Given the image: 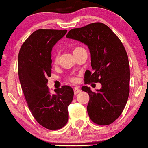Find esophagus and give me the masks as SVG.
I'll return each instance as SVG.
<instances>
[{
	"label": "esophagus",
	"instance_id": "1",
	"mask_svg": "<svg viewBox=\"0 0 148 148\" xmlns=\"http://www.w3.org/2000/svg\"><path fill=\"white\" fill-rule=\"evenodd\" d=\"M80 92V90L78 87H75L74 88V94L75 95H77V94Z\"/></svg>",
	"mask_w": 148,
	"mask_h": 148
}]
</instances>
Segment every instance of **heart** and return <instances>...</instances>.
Instances as JSON below:
<instances>
[{
    "instance_id": "1",
    "label": "heart",
    "mask_w": 148,
    "mask_h": 148,
    "mask_svg": "<svg viewBox=\"0 0 148 148\" xmlns=\"http://www.w3.org/2000/svg\"><path fill=\"white\" fill-rule=\"evenodd\" d=\"M82 50H84L83 48H82V47H75V48L73 49V52L74 55L76 54L77 53H78L79 51H80ZM53 64L54 65H56L58 64V61H59V55L58 54H56L55 56L54 57H53ZM69 80L71 81V82H73V83H76V82H77V80L76 77H70L69 78Z\"/></svg>"
}]
</instances>
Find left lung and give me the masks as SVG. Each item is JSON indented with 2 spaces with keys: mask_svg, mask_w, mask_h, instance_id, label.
<instances>
[{
  "mask_svg": "<svg viewBox=\"0 0 148 148\" xmlns=\"http://www.w3.org/2000/svg\"><path fill=\"white\" fill-rule=\"evenodd\" d=\"M66 37L84 43L90 49L93 71L85 72V85H101L96 92L87 86L82 87L90 96L89 116L97 125L111 124L121 114L130 92L129 61L123 44L109 27L101 23L71 29Z\"/></svg>",
  "mask_w": 148,
  "mask_h": 148,
  "instance_id": "8db88e82",
  "label": "left lung"
}]
</instances>
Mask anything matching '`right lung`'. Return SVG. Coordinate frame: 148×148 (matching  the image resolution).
I'll return each instance as SVG.
<instances>
[{
    "label": "right lung",
    "instance_id": "obj_1",
    "mask_svg": "<svg viewBox=\"0 0 148 148\" xmlns=\"http://www.w3.org/2000/svg\"><path fill=\"white\" fill-rule=\"evenodd\" d=\"M67 30L41 29L23 43L18 54V75L30 112L41 125L61 129L68 120V107L74 92L68 85L49 92L47 78L51 75L52 48Z\"/></svg>",
    "mask_w": 148,
    "mask_h": 148
}]
</instances>
